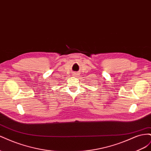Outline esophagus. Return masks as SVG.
Returning <instances> with one entry per match:
<instances>
[{
    "mask_svg": "<svg viewBox=\"0 0 151 151\" xmlns=\"http://www.w3.org/2000/svg\"><path fill=\"white\" fill-rule=\"evenodd\" d=\"M72 76H74V77H79V73H78V72H74V74H72Z\"/></svg>",
    "mask_w": 151,
    "mask_h": 151,
    "instance_id": "1",
    "label": "esophagus"
}]
</instances>
